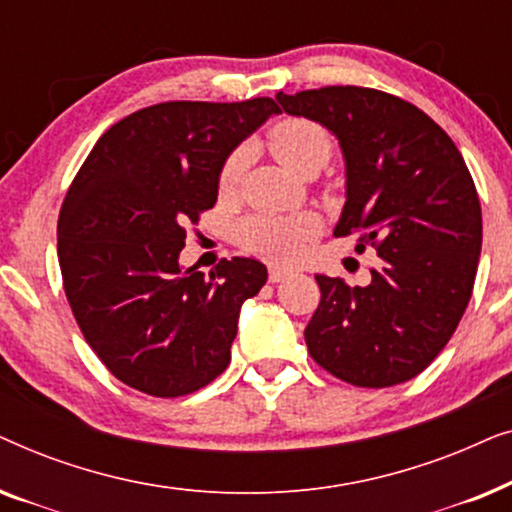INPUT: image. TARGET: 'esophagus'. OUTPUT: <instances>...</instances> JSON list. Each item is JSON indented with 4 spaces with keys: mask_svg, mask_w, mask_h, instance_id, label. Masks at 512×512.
Wrapping results in <instances>:
<instances>
[{
    "mask_svg": "<svg viewBox=\"0 0 512 512\" xmlns=\"http://www.w3.org/2000/svg\"><path fill=\"white\" fill-rule=\"evenodd\" d=\"M291 275V270H286V268H279V265H272L270 268V272H268V279L272 284H277V282H284L286 277Z\"/></svg>",
    "mask_w": 512,
    "mask_h": 512,
    "instance_id": "esophagus-1",
    "label": "esophagus"
}]
</instances>
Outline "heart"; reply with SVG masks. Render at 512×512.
<instances>
[{
    "instance_id": "heart-1",
    "label": "heart",
    "mask_w": 512,
    "mask_h": 512,
    "mask_svg": "<svg viewBox=\"0 0 512 512\" xmlns=\"http://www.w3.org/2000/svg\"><path fill=\"white\" fill-rule=\"evenodd\" d=\"M268 146L286 170L298 172L307 165H324L331 156V137L321 125L305 118H284L268 132ZM242 170L240 153L230 156L221 170V188H233ZM317 233L310 214L249 216L240 226V240L249 251L272 261H293L303 254L305 242Z\"/></svg>"
}]
</instances>
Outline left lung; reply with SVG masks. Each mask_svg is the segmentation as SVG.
Returning a JSON list of instances; mask_svg holds the SVG:
<instances>
[{"label": "left lung", "instance_id": "1", "mask_svg": "<svg viewBox=\"0 0 512 512\" xmlns=\"http://www.w3.org/2000/svg\"><path fill=\"white\" fill-rule=\"evenodd\" d=\"M275 100L324 125L345 158V207L333 235H359L380 263L368 286L314 275L319 307L305 328L312 359L354 387L382 389L422 373L471 300L482 212L447 132L382 90L328 86Z\"/></svg>", "mask_w": 512, "mask_h": 512}]
</instances>
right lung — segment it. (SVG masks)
<instances>
[{
	"instance_id": "add662e5",
	"label": "right lung",
	"mask_w": 512,
	"mask_h": 512,
	"mask_svg": "<svg viewBox=\"0 0 512 512\" xmlns=\"http://www.w3.org/2000/svg\"><path fill=\"white\" fill-rule=\"evenodd\" d=\"M279 114L270 97L163 102L97 139L58 219L62 282L83 338L111 375L149 396H186L230 363L242 303L268 270L233 258L184 268L186 223L219 195L230 153Z\"/></svg>"
}]
</instances>
